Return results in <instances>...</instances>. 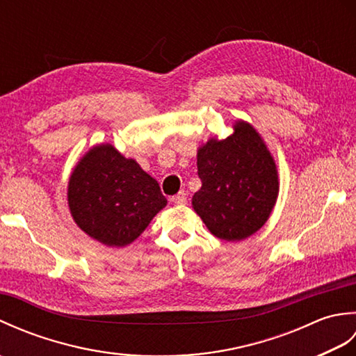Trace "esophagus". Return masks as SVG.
<instances>
[{
    "label": "esophagus",
    "instance_id": "esophagus-1",
    "mask_svg": "<svg viewBox=\"0 0 356 356\" xmlns=\"http://www.w3.org/2000/svg\"><path fill=\"white\" fill-rule=\"evenodd\" d=\"M188 200V194L185 191H179L176 195H172L171 202L176 203V205H185Z\"/></svg>",
    "mask_w": 356,
    "mask_h": 356
}]
</instances>
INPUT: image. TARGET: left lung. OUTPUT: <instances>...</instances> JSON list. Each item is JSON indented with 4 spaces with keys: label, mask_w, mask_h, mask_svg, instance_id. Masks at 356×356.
Returning a JSON list of instances; mask_svg holds the SVG:
<instances>
[{
    "label": "left lung",
    "mask_w": 356,
    "mask_h": 356,
    "mask_svg": "<svg viewBox=\"0 0 356 356\" xmlns=\"http://www.w3.org/2000/svg\"><path fill=\"white\" fill-rule=\"evenodd\" d=\"M202 188L193 208L216 237L243 240L266 223L278 195V176L260 134L246 122L223 140L211 139L197 153Z\"/></svg>",
    "instance_id": "obj_1"
}]
</instances>
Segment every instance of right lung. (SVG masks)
Instances as JSON below:
<instances>
[{"label":"right lung","mask_w":356,"mask_h":356,"mask_svg":"<svg viewBox=\"0 0 356 356\" xmlns=\"http://www.w3.org/2000/svg\"><path fill=\"white\" fill-rule=\"evenodd\" d=\"M165 205L156 180L108 143L90 149L72 172L69 207L74 222L107 246L130 245Z\"/></svg>","instance_id":"1"}]
</instances>
